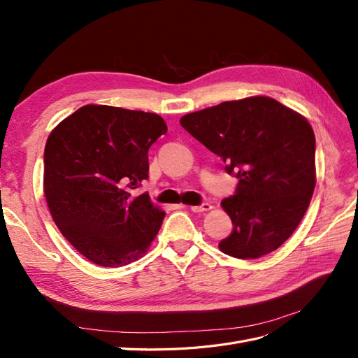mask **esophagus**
I'll return each mask as SVG.
<instances>
[{
	"label": "esophagus",
	"mask_w": 358,
	"mask_h": 358,
	"mask_svg": "<svg viewBox=\"0 0 358 358\" xmlns=\"http://www.w3.org/2000/svg\"><path fill=\"white\" fill-rule=\"evenodd\" d=\"M212 209V204L209 203H203L200 206H191V210L196 212V213H200V212H208Z\"/></svg>",
	"instance_id": "34e87169"
}]
</instances>
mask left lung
I'll list each match as a JSON object with an SVG mask.
<instances>
[{"label":"left lung","instance_id":"1","mask_svg":"<svg viewBox=\"0 0 358 358\" xmlns=\"http://www.w3.org/2000/svg\"><path fill=\"white\" fill-rule=\"evenodd\" d=\"M180 125L239 179L234 196L221 201L233 222L221 251L241 259L273 252L294 233L315 189V134L308 119L255 95L188 113Z\"/></svg>","mask_w":358,"mask_h":358}]
</instances>
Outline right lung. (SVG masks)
Masks as SVG:
<instances>
[{"label":"right lung","mask_w":358,"mask_h":358,"mask_svg":"<svg viewBox=\"0 0 358 358\" xmlns=\"http://www.w3.org/2000/svg\"><path fill=\"white\" fill-rule=\"evenodd\" d=\"M166 133L157 113L86 104L49 134L46 203L62 236L94 264L133 263L158 234L166 213L133 189L148 179V150Z\"/></svg>","instance_id":"right-lung-1"}]
</instances>
